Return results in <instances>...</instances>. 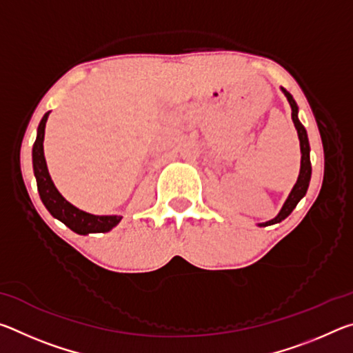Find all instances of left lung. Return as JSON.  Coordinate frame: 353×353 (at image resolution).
<instances>
[{
  "instance_id": "left-lung-1",
  "label": "left lung",
  "mask_w": 353,
  "mask_h": 353,
  "mask_svg": "<svg viewBox=\"0 0 353 353\" xmlns=\"http://www.w3.org/2000/svg\"><path fill=\"white\" fill-rule=\"evenodd\" d=\"M282 92L285 93L286 99H288V103L291 105V118H292V123H294V126L297 129V135H299V141H301V152H302V157H301V172H299V177H297V182L294 185V188L291 190V193L288 196V199L282 207V210L277 214L276 218L268 221V223L261 224V225H271V224H277L280 221H283L286 216H290L291 212L294 210L296 205L299 204V201H301L303 196H305L307 190H308V185H310V179H312V162H310V143H308V137H307V130L305 128L302 126V123L299 121L297 118V104L296 101L292 99L291 94L282 88Z\"/></svg>"
}]
</instances>
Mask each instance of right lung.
I'll return each instance as SVG.
<instances>
[{
	"label": "right lung",
	"instance_id": "1",
	"mask_svg": "<svg viewBox=\"0 0 353 353\" xmlns=\"http://www.w3.org/2000/svg\"><path fill=\"white\" fill-rule=\"evenodd\" d=\"M50 112L45 113L41 118L37 129V139H35L34 148H32V163H34V174L37 179V188L40 199L43 202L52 216L70 227L71 230L79 235L87 234H104L109 232L112 227H115L121 216H97V214H90L87 212H82L59 193L54 183L51 181L50 172H48L45 154H43V139H45V126L46 119Z\"/></svg>",
	"mask_w": 353,
	"mask_h": 353
}]
</instances>
